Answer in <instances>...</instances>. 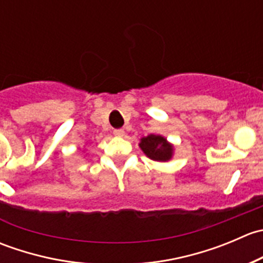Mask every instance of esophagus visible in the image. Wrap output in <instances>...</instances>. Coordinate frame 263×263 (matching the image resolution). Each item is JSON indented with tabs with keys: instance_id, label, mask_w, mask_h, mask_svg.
<instances>
[{
	"instance_id": "esophagus-1",
	"label": "esophagus",
	"mask_w": 263,
	"mask_h": 263,
	"mask_svg": "<svg viewBox=\"0 0 263 263\" xmlns=\"http://www.w3.org/2000/svg\"><path fill=\"white\" fill-rule=\"evenodd\" d=\"M113 134H115V136H117V137H123L126 132H124V129L118 128V129H115V131H113Z\"/></svg>"
}]
</instances>
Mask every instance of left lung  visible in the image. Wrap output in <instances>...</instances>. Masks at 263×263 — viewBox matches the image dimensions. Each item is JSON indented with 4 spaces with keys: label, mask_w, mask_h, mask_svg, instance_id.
<instances>
[{
    "label": "left lung",
    "mask_w": 263,
    "mask_h": 263,
    "mask_svg": "<svg viewBox=\"0 0 263 263\" xmlns=\"http://www.w3.org/2000/svg\"><path fill=\"white\" fill-rule=\"evenodd\" d=\"M139 146L142 153L154 161L165 163V161L172 160L174 155V145L161 135L150 134L142 137L140 140Z\"/></svg>",
    "instance_id": "8db88e82"
}]
</instances>
